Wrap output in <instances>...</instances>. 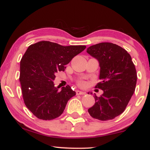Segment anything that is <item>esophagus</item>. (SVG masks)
Masks as SVG:
<instances>
[{
    "mask_svg": "<svg viewBox=\"0 0 150 150\" xmlns=\"http://www.w3.org/2000/svg\"><path fill=\"white\" fill-rule=\"evenodd\" d=\"M76 94L77 95H86V93L85 92H83V91H76Z\"/></svg>",
    "mask_w": 150,
    "mask_h": 150,
    "instance_id": "esophagus-1",
    "label": "esophagus"
}]
</instances>
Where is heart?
Wrapping results in <instances>:
<instances>
[{
	"instance_id": "obj_1",
	"label": "heart",
	"mask_w": 150,
	"mask_h": 150,
	"mask_svg": "<svg viewBox=\"0 0 150 150\" xmlns=\"http://www.w3.org/2000/svg\"><path fill=\"white\" fill-rule=\"evenodd\" d=\"M78 84L80 86H83L85 85V82H84V81H80L78 83Z\"/></svg>"
}]
</instances>
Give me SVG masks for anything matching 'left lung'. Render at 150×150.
<instances>
[{
	"label": "left lung",
	"mask_w": 150,
	"mask_h": 150,
	"mask_svg": "<svg viewBox=\"0 0 150 150\" xmlns=\"http://www.w3.org/2000/svg\"><path fill=\"white\" fill-rule=\"evenodd\" d=\"M86 52L99 62L100 82L96 88L103 91L95 94V103L88 110L100 121L115 119L124 112L135 91L137 75L130 55L122 47L110 42L91 46Z\"/></svg>",
	"instance_id": "1"
}]
</instances>
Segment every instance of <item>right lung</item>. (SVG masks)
I'll use <instances>...</instances> for the list:
<instances>
[{
    "mask_svg": "<svg viewBox=\"0 0 150 150\" xmlns=\"http://www.w3.org/2000/svg\"><path fill=\"white\" fill-rule=\"evenodd\" d=\"M86 47L62 46L49 41L30 45L22 57L20 81L26 106L37 118L52 120L60 116L76 93L69 85L59 91L53 80L57 72Z\"/></svg>",
    "mask_w": 150,
    "mask_h": 150,
    "instance_id": "1",
    "label": "right lung"
}]
</instances>
